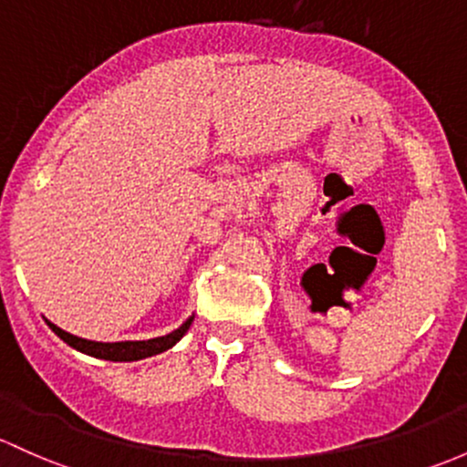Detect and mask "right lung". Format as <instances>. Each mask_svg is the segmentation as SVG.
<instances>
[{
    "label": "right lung",
    "mask_w": 467,
    "mask_h": 467,
    "mask_svg": "<svg viewBox=\"0 0 467 467\" xmlns=\"http://www.w3.org/2000/svg\"><path fill=\"white\" fill-rule=\"evenodd\" d=\"M192 324V317L188 322L181 324L176 331L168 333L163 337H154V340H139V342H93V340H85V337L71 336V333L62 331L60 327H56L53 322H48V327L56 331V336H60L62 340L67 342L68 347L73 349L87 353V356L93 358H102V360H114V362H134V360H143V358L156 356V353H163L171 349L181 337L185 336V331Z\"/></svg>",
    "instance_id": "add662e5"
}]
</instances>
